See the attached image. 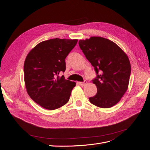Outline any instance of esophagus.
<instances>
[{
	"label": "esophagus",
	"mask_w": 150,
	"mask_h": 150,
	"mask_svg": "<svg viewBox=\"0 0 150 150\" xmlns=\"http://www.w3.org/2000/svg\"><path fill=\"white\" fill-rule=\"evenodd\" d=\"M86 83H87V81H84V82H80V83H79V85L81 86H84L86 84Z\"/></svg>",
	"instance_id": "esophagus-1"
}]
</instances>
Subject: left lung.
<instances>
[{
    "label": "left lung",
    "instance_id": "left-lung-1",
    "mask_svg": "<svg viewBox=\"0 0 150 150\" xmlns=\"http://www.w3.org/2000/svg\"><path fill=\"white\" fill-rule=\"evenodd\" d=\"M79 46L97 74L93 83L98 91L89 98V101L102 108L115 106L128 88L131 74L128 57L116 44L101 37L80 40Z\"/></svg>",
    "mask_w": 150,
    "mask_h": 150
}]
</instances>
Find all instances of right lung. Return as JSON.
Masks as SVG:
<instances>
[{
	"label": "right lung",
	"mask_w": 150,
	"mask_h": 150,
	"mask_svg": "<svg viewBox=\"0 0 150 150\" xmlns=\"http://www.w3.org/2000/svg\"><path fill=\"white\" fill-rule=\"evenodd\" d=\"M78 39H52L39 43L29 52L24 65V81L30 98L54 110L68 101L76 83L59 76L66 70L65 59Z\"/></svg>",
	"instance_id": "add662e5"
}]
</instances>
